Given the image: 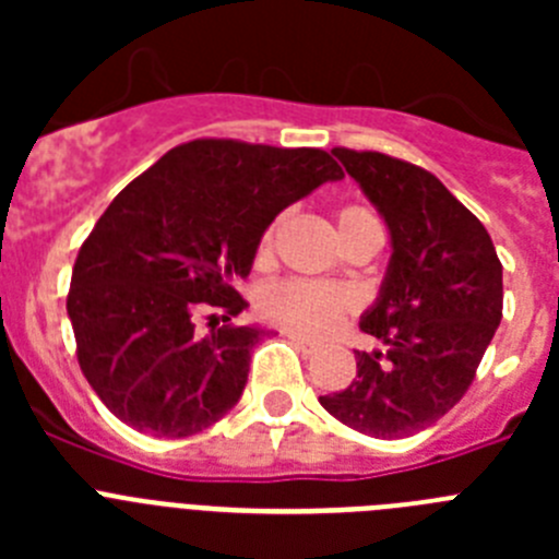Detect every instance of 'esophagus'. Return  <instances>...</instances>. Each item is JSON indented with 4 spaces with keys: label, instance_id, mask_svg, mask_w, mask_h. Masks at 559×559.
<instances>
[{
    "label": "esophagus",
    "instance_id": "34e87169",
    "mask_svg": "<svg viewBox=\"0 0 559 559\" xmlns=\"http://www.w3.org/2000/svg\"><path fill=\"white\" fill-rule=\"evenodd\" d=\"M288 338H290V344H294L296 349H302V353H316V344L313 341H308V338H302V335L299 333H288Z\"/></svg>",
    "mask_w": 559,
    "mask_h": 559
}]
</instances>
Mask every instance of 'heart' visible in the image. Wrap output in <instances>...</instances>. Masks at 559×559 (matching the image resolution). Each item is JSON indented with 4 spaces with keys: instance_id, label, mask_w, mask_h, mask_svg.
I'll return each mask as SVG.
<instances>
[{
    "instance_id": "obj_1",
    "label": "heart",
    "mask_w": 559,
    "mask_h": 559,
    "mask_svg": "<svg viewBox=\"0 0 559 559\" xmlns=\"http://www.w3.org/2000/svg\"><path fill=\"white\" fill-rule=\"evenodd\" d=\"M335 224H338L341 240H349L358 231L380 229V221L374 218L367 206L344 204L335 212ZM274 231L276 221L263 231L260 246H257V257L265 260L274 249ZM383 231V229H380ZM257 308L269 322L280 324L285 330H294L299 335H319L330 333L335 324L347 313L355 310V294L347 285L338 283H322V280H305V276H285V280H274L265 285L257 296Z\"/></svg>"
}]
</instances>
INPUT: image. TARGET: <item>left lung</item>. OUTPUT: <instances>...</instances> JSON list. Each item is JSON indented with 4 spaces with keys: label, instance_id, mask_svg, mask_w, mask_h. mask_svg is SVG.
<instances>
[{
    "label": "left lung",
    "instance_id": "left-lung-1",
    "mask_svg": "<svg viewBox=\"0 0 559 559\" xmlns=\"http://www.w3.org/2000/svg\"><path fill=\"white\" fill-rule=\"evenodd\" d=\"M333 153L380 210L394 254L360 319L383 347L355 353L353 383L319 403L369 437H412L471 389L503 316L501 260L481 221L426 167L378 151Z\"/></svg>",
    "mask_w": 559,
    "mask_h": 559
}]
</instances>
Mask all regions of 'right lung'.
I'll list each match as a JSON object with an SVG mask.
<instances>
[{
    "label": "right lung",
    "instance_id": "add662e5",
    "mask_svg": "<svg viewBox=\"0 0 559 559\" xmlns=\"http://www.w3.org/2000/svg\"><path fill=\"white\" fill-rule=\"evenodd\" d=\"M341 176L322 147L192 140L120 190L83 240L67 294L81 372L114 417L181 439L235 406L263 330L218 319L246 308L235 285L271 221Z\"/></svg>",
    "mask_w": 559,
    "mask_h": 559
}]
</instances>
